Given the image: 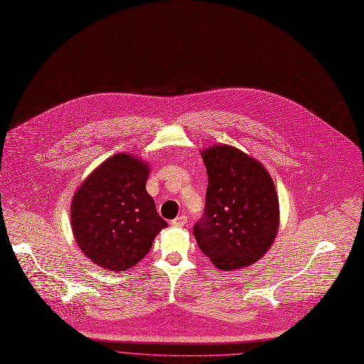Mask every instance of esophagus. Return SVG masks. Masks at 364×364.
I'll return each mask as SVG.
<instances>
[{"label":"esophagus","mask_w":364,"mask_h":364,"mask_svg":"<svg viewBox=\"0 0 364 364\" xmlns=\"http://www.w3.org/2000/svg\"><path fill=\"white\" fill-rule=\"evenodd\" d=\"M186 223H187V215H184V214L176 217V218L171 221V224L176 225V227H183Z\"/></svg>","instance_id":"1"}]
</instances>
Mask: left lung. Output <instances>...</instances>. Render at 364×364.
I'll use <instances>...</instances> for the list:
<instances>
[{
	"instance_id": "obj_1",
	"label": "left lung",
	"mask_w": 364,
	"mask_h": 364,
	"mask_svg": "<svg viewBox=\"0 0 364 364\" xmlns=\"http://www.w3.org/2000/svg\"><path fill=\"white\" fill-rule=\"evenodd\" d=\"M208 174L205 211L194 225L198 249L223 272L260 260L279 231L280 207L266 167L232 146L201 151Z\"/></svg>"
}]
</instances>
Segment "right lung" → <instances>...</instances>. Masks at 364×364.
<instances>
[{"label":"right lung","mask_w":364,"mask_h":364,"mask_svg":"<svg viewBox=\"0 0 364 364\" xmlns=\"http://www.w3.org/2000/svg\"><path fill=\"white\" fill-rule=\"evenodd\" d=\"M146 160L118 153L102 161L75 190L71 228L80 250L97 266L126 272L150 252L168 224L146 190Z\"/></svg>","instance_id":"add662e5"}]
</instances>
